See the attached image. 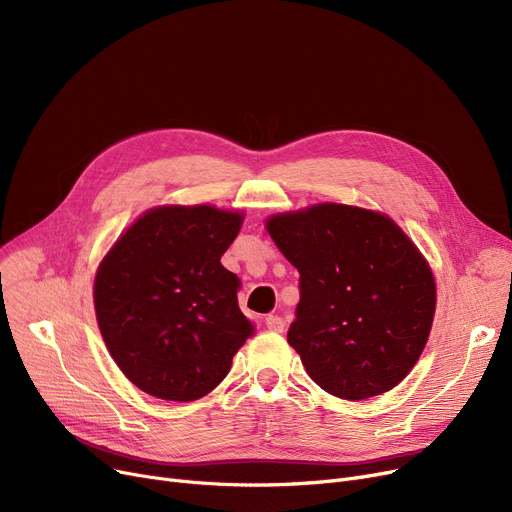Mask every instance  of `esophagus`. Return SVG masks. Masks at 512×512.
<instances>
[{
  "instance_id": "obj_1",
  "label": "esophagus",
  "mask_w": 512,
  "mask_h": 512,
  "mask_svg": "<svg viewBox=\"0 0 512 512\" xmlns=\"http://www.w3.org/2000/svg\"><path fill=\"white\" fill-rule=\"evenodd\" d=\"M265 326H267V330H272V332H282L286 324H284V319L280 315H267Z\"/></svg>"
}]
</instances>
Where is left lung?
Wrapping results in <instances>:
<instances>
[{"instance_id": "left-lung-1", "label": "left lung", "mask_w": 512, "mask_h": 512, "mask_svg": "<svg viewBox=\"0 0 512 512\" xmlns=\"http://www.w3.org/2000/svg\"><path fill=\"white\" fill-rule=\"evenodd\" d=\"M267 232L301 274L286 338L309 378L346 400L405 380L436 311L434 276L409 236L382 213L336 203L274 215Z\"/></svg>"}]
</instances>
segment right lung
<instances>
[{"label": "right lung", "mask_w": 512, "mask_h": 512, "mask_svg": "<svg viewBox=\"0 0 512 512\" xmlns=\"http://www.w3.org/2000/svg\"><path fill=\"white\" fill-rule=\"evenodd\" d=\"M242 215L209 205L159 207L134 222L95 278L107 351L143 392L188 402L218 386L253 334L240 280L220 263Z\"/></svg>", "instance_id": "obj_1"}]
</instances>
